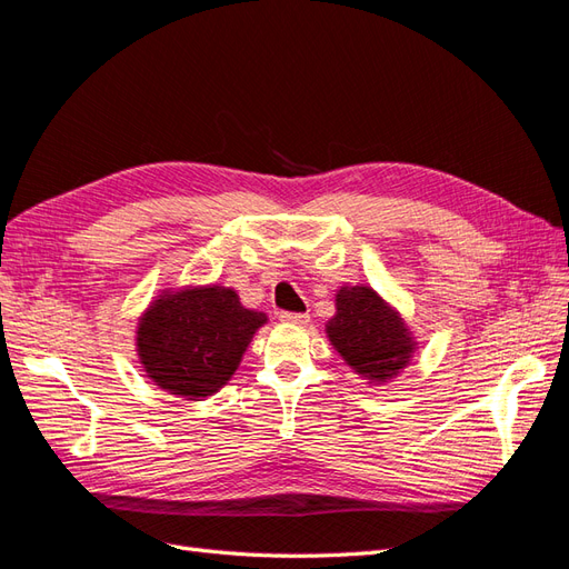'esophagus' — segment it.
Returning <instances> with one entry per match:
<instances>
[{"instance_id":"obj_1","label":"esophagus","mask_w":569,"mask_h":569,"mask_svg":"<svg viewBox=\"0 0 569 569\" xmlns=\"http://www.w3.org/2000/svg\"><path fill=\"white\" fill-rule=\"evenodd\" d=\"M280 320H282V322H291V325H306L308 320H311V316H308V313H289V311H284V313H280Z\"/></svg>"}]
</instances>
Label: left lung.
I'll return each instance as SVG.
<instances>
[{
	"mask_svg": "<svg viewBox=\"0 0 569 569\" xmlns=\"http://www.w3.org/2000/svg\"><path fill=\"white\" fill-rule=\"evenodd\" d=\"M325 330L339 356L370 382L391 380L416 351L403 318L370 287H341L337 316Z\"/></svg>",
	"mask_w": 569,
	"mask_h": 569,
	"instance_id": "left-lung-1",
	"label": "left lung"
}]
</instances>
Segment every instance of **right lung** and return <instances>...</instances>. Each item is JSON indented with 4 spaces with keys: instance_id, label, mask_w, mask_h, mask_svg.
<instances>
[{
    "instance_id": "add662e5",
    "label": "right lung",
    "mask_w": 569,
    "mask_h": 569,
    "mask_svg": "<svg viewBox=\"0 0 569 569\" xmlns=\"http://www.w3.org/2000/svg\"><path fill=\"white\" fill-rule=\"evenodd\" d=\"M266 320L228 287L163 291L140 318L137 356L163 391L199 401L228 385Z\"/></svg>"
}]
</instances>
